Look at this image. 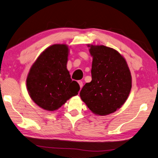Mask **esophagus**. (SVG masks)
I'll return each mask as SVG.
<instances>
[{"label": "esophagus", "mask_w": 158, "mask_h": 158, "mask_svg": "<svg viewBox=\"0 0 158 158\" xmlns=\"http://www.w3.org/2000/svg\"><path fill=\"white\" fill-rule=\"evenodd\" d=\"M78 83L79 84V86H80V89L82 88V86H83V82L81 81H78Z\"/></svg>", "instance_id": "1"}]
</instances>
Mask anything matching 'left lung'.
<instances>
[{"label": "left lung", "instance_id": "1", "mask_svg": "<svg viewBox=\"0 0 158 158\" xmlns=\"http://www.w3.org/2000/svg\"><path fill=\"white\" fill-rule=\"evenodd\" d=\"M93 57L92 80L80 91L89 110L105 116L120 108L131 89V75L125 59L116 50L88 45Z\"/></svg>", "mask_w": 158, "mask_h": 158}]
</instances>
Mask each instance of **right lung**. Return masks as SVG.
<instances>
[{"label":"right lung","mask_w":158,"mask_h":158,"mask_svg":"<svg viewBox=\"0 0 158 158\" xmlns=\"http://www.w3.org/2000/svg\"><path fill=\"white\" fill-rule=\"evenodd\" d=\"M69 48L55 44L40 55L29 70L27 86L35 103L48 111H54L78 94L79 85L72 81L67 69Z\"/></svg>","instance_id":"add662e5"}]
</instances>
